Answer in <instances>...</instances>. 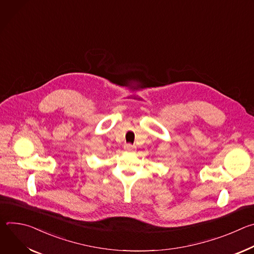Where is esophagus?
Segmentation results:
<instances>
[{
    "instance_id": "esophagus-1",
    "label": "esophagus",
    "mask_w": 254,
    "mask_h": 254,
    "mask_svg": "<svg viewBox=\"0 0 254 254\" xmlns=\"http://www.w3.org/2000/svg\"><path fill=\"white\" fill-rule=\"evenodd\" d=\"M124 148H125V150H126L127 152H132V151L135 149V147L132 146V144H130V143H126Z\"/></svg>"
}]
</instances>
